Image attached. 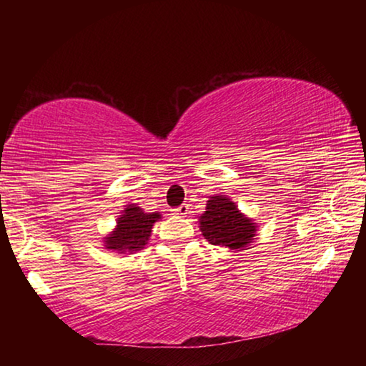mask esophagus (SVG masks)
<instances>
[{"label":"esophagus","mask_w":366,"mask_h":366,"mask_svg":"<svg viewBox=\"0 0 366 366\" xmlns=\"http://www.w3.org/2000/svg\"><path fill=\"white\" fill-rule=\"evenodd\" d=\"M187 213H189V205H185V203L184 205L172 209V214H176V216H185Z\"/></svg>","instance_id":"obj_1"}]
</instances>
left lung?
Segmentation results:
<instances>
[{"label":"left lung","instance_id":"1","mask_svg":"<svg viewBox=\"0 0 366 366\" xmlns=\"http://www.w3.org/2000/svg\"><path fill=\"white\" fill-rule=\"evenodd\" d=\"M198 224L209 244L234 252L249 249L258 231L257 222L240 212L227 195L209 197Z\"/></svg>","mask_w":366,"mask_h":366}]
</instances>
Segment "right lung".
Here are the masks:
<instances>
[{
	"instance_id": "obj_1",
	"label": "right lung",
	"mask_w": 366,
	"mask_h": 366,
	"mask_svg": "<svg viewBox=\"0 0 366 366\" xmlns=\"http://www.w3.org/2000/svg\"><path fill=\"white\" fill-rule=\"evenodd\" d=\"M161 219L158 212L145 213L140 207L126 205L119 218L116 219V227L107 237H103L104 249L113 250L121 255H132V253L145 249L152 235L153 224Z\"/></svg>"
}]
</instances>
